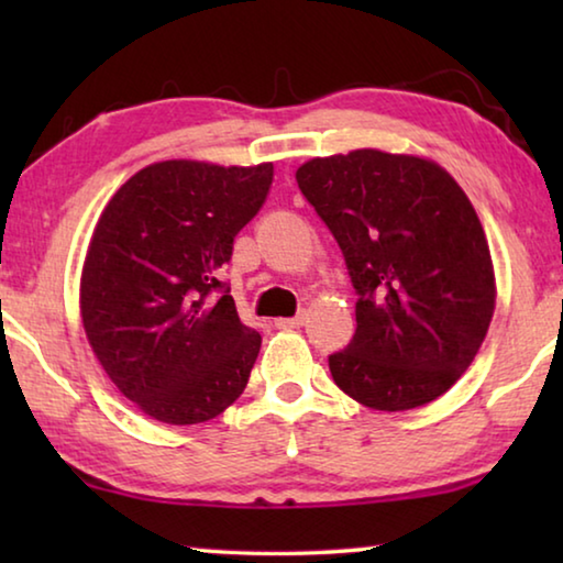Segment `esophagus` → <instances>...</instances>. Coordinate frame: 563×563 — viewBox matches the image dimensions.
Instances as JSON below:
<instances>
[{
    "label": "esophagus",
    "mask_w": 563,
    "mask_h": 563,
    "mask_svg": "<svg viewBox=\"0 0 563 563\" xmlns=\"http://www.w3.org/2000/svg\"><path fill=\"white\" fill-rule=\"evenodd\" d=\"M305 322H308V312H298L295 318H278L275 320V325L280 330H295V328H302Z\"/></svg>",
    "instance_id": "esophagus-1"
}]
</instances>
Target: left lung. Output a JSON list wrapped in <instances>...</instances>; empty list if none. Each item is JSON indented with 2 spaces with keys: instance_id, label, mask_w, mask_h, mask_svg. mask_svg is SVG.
Instances as JSON below:
<instances>
[{
  "instance_id": "obj_1",
  "label": "left lung",
  "mask_w": 563,
  "mask_h": 563,
  "mask_svg": "<svg viewBox=\"0 0 563 563\" xmlns=\"http://www.w3.org/2000/svg\"><path fill=\"white\" fill-rule=\"evenodd\" d=\"M357 290L355 335L330 355L342 393L379 412L442 397L487 338L497 280L462 186L412 154L357 148L295 170Z\"/></svg>"
}]
</instances>
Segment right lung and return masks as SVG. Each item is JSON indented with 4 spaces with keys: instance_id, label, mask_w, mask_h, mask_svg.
I'll use <instances>...</instances> for the list:
<instances>
[{
    "instance_id": "right-lung-1",
    "label": "right lung",
    "mask_w": 563,
    "mask_h": 563,
    "mask_svg": "<svg viewBox=\"0 0 563 563\" xmlns=\"http://www.w3.org/2000/svg\"><path fill=\"white\" fill-rule=\"evenodd\" d=\"M271 184L273 164L170 158L133 174L101 211L79 283L84 332L103 373L151 419L208 422L243 395L261 335L238 318L218 273Z\"/></svg>"
}]
</instances>
